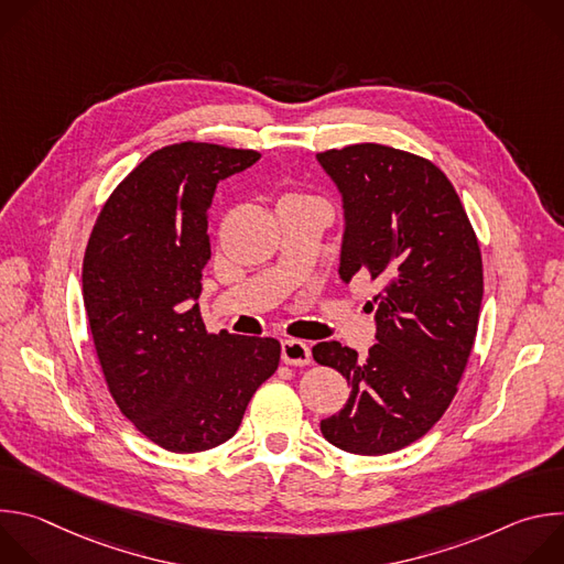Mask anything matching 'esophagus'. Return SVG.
<instances>
[{"label":"esophagus","instance_id":"34e87169","mask_svg":"<svg viewBox=\"0 0 564 564\" xmlns=\"http://www.w3.org/2000/svg\"><path fill=\"white\" fill-rule=\"evenodd\" d=\"M281 359L288 366H307L312 361L310 346L301 339H283L281 344Z\"/></svg>","mask_w":564,"mask_h":564}]
</instances>
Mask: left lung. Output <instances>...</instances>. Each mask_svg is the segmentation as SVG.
<instances>
[{
	"label": "left lung",
	"mask_w": 564,
	"mask_h": 564,
	"mask_svg": "<svg viewBox=\"0 0 564 564\" xmlns=\"http://www.w3.org/2000/svg\"><path fill=\"white\" fill-rule=\"evenodd\" d=\"M344 198L339 274L379 285L377 344L366 357L321 341L312 357L350 383L348 404L321 420L341 451L386 455L424 437L457 392L477 335L481 254L462 200L431 160L361 142L316 153Z\"/></svg>",
	"instance_id": "left-lung-1"
}]
</instances>
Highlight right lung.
Here are the masks:
<instances>
[{
    "mask_svg": "<svg viewBox=\"0 0 564 564\" xmlns=\"http://www.w3.org/2000/svg\"><path fill=\"white\" fill-rule=\"evenodd\" d=\"M259 158L192 140L153 151L113 189L85 252V307L109 392L172 453L227 442L279 368L276 339L212 335L196 303L216 185Z\"/></svg>",
    "mask_w": 564,
    "mask_h": 564,
    "instance_id": "obj_1",
    "label": "right lung"
}]
</instances>
